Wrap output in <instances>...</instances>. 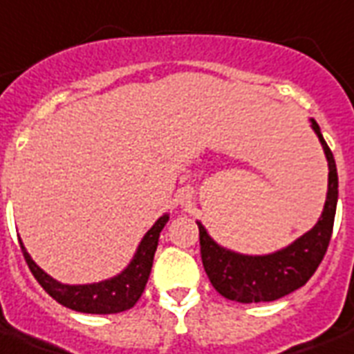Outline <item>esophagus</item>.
Masks as SVG:
<instances>
[{
	"mask_svg": "<svg viewBox=\"0 0 354 354\" xmlns=\"http://www.w3.org/2000/svg\"><path fill=\"white\" fill-rule=\"evenodd\" d=\"M178 198H180L182 204H185V202L191 201V191H189V189H182V191H180V195H178Z\"/></svg>",
	"mask_w": 354,
	"mask_h": 354,
	"instance_id": "esophagus-1",
	"label": "esophagus"
}]
</instances>
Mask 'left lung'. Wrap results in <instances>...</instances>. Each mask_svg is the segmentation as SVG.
<instances>
[{
  "label": "left lung",
  "mask_w": 354,
  "mask_h": 354,
  "mask_svg": "<svg viewBox=\"0 0 354 354\" xmlns=\"http://www.w3.org/2000/svg\"><path fill=\"white\" fill-rule=\"evenodd\" d=\"M310 122L328 161L327 201L319 221L312 230L303 234L286 249L271 254L249 256L221 247L209 237L206 228L196 223L201 232L202 263L207 279L221 295L230 301L247 304L277 301L306 284L327 252L338 204V171L319 126L314 118Z\"/></svg>",
  "instance_id": "1"
}]
</instances>
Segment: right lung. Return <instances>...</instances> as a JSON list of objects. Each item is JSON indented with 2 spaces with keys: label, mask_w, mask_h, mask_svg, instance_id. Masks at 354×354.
<instances>
[{
  "label": "right lung",
  "mask_w": 354,
  "mask_h": 354,
  "mask_svg": "<svg viewBox=\"0 0 354 354\" xmlns=\"http://www.w3.org/2000/svg\"><path fill=\"white\" fill-rule=\"evenodd\" d=\"M167 221H169L167 213L156 221V225L145 234L139 247H137L133 260L129 261V266L124 269L122 273L113 277V279L94 282V284H61L35 263L21 241L20 247L37 282L59 304H63L70 310H75V312H83V314H118V312L129 310L141 299L150 271H152L159 232L163 230Z\"/></svg>",
  "instance_id": "right-lung-1"
}]
</instances>
